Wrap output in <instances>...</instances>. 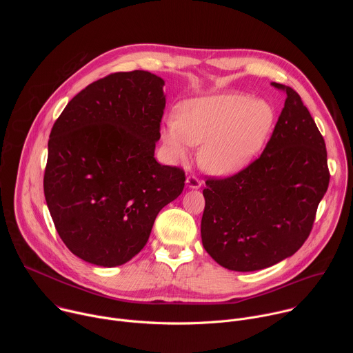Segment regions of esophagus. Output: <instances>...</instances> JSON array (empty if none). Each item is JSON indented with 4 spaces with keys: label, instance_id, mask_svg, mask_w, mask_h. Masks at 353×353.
<instances>
[{
    "label": "esophagus",
    "instance_id": "1",
    "mask_svg": "<svg viewBox=\"0 0 353 353\" xmlns=\"http://www.w3.org/2000/svg\"><path fill=\"white\" fill-rule=\"evenodd\" d=\"M185 187L190 190H198L201 187V181L194 176H188L185 179Z\"/></svg>",
    "mask_w": 353,
    "mask_h": 353
}]
</instances>
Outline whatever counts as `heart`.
<instances>
[{"label":"heart","instance_id":"obj_1","mask_svg":"<svg viewBox=\"0 0 353 353\" xmlns=\"http://www.w3.org/2000/svg\"><path fill=\"white\" fill-rule=\"evenodd\" d=\"M275 121L272 106L240 92L215 93L183 100L176 119H166L162 141L174 161H185L200 145L199 162L215 176H230L245 168L261 149Z\"/></svg>","mask_w":353,"mask_h":353}]
</instances>
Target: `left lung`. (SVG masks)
I'll list each match as a JSON object with an SVG mask.
<instances>
[{
	"label": "left lung",
	"mask_w": 353,
	"mask_h": 353,
	"mask_svg": "<svg viewBox=\"0 0 353 353\" xmlns=\"http://www.w3.org/2000/svg\"><path fill=\"white\" fill-rule=\"evenodd\" d=\"M286 94L261 157L228 179L207 180L201 239L223 268L239 272L271 267L303 245L327 192V149L296 90Z\"/></svg>",
	"instance_id": "obj_1"
}]
</instances>
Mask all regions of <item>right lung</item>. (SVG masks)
I'll return each mask as SVG.
<instances>
[{"instance_id":"right-lung-1","label":"right lung","mask_w":353,"mask_h":353,"mask_svg":"<svg viewBox=\"0 0 353 353\" xmlns=\"http://www.w3.org/2000/svg\"><path fill=\"white\" fill-rule=\"evenodd\" d=\"M163 86L148 71L112 74L72 97L50 132L47 208L64 244L89 264L130 261L184 188V172L155 159Z\"/></svg>"}]
</instances>
